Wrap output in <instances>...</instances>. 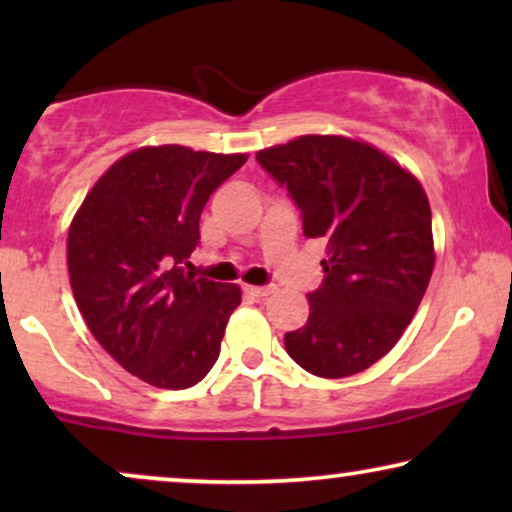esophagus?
I'll return each mask as SVG.
<instances>
[{
  "label": "esophagus",
  "instance_id": "esophagus-1",
  "mask_svg": "<svg viewBox=\"0 0 512 512\" xmlns=\"http://www.w3.org/2000/svg\"><path fill=\"white\" fill-rule=\"evenodd\" d=\"M275 291V286H244V293H247V296H251V298H265V296H270V293Z\"/></svg>",
  "mask_w": 512,
  "mask_h": 512
}]
</instances>
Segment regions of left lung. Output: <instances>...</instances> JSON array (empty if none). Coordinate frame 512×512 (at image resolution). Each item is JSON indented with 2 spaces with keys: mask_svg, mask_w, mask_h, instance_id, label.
Listing matches in <instances>:
<instances>
[{
  "mask_svg": "<svg viewBox=\"0 0 512 512\" xmlns=\"http://www.w3.org/2000/svg\"><path fill=\"white\" fill-rule=\"evenodd\" d=\"M289 191L303 233L326 242L324 282L310 317L284 335L293 361L317 377H349L396 345L433 272L431 207L419 181L370 144L307 135L256 153Z\"/></svg>",
  "mask_w": 512,
  "mask_h": 512,
  "instance_id": "obj_1",
  "label": "left lung"
}]
</instances>
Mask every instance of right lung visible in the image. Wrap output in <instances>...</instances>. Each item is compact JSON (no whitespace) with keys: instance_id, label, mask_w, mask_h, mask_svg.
Listing matches in <instances>:
<instances>
[{"instance_id":"add662e5","label":"right lung","mask_w":512,"mask_h":512,"mask_svg":"<svg viewBox=\"0 0 512 512\" xmlns=\"http://www.w3.org/2000/svg\"><path fill=\"white\" fill-rule=\"evenodd\" d=\"M244 163V153L144 146L102 174L69 226V282L90 333L153 387L198 384L242 303L235 284L186 268L209 195Z\"/></svg>"}]
</instances>
